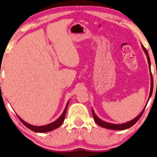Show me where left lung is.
<instances>
[{
  "instance_id": "obj_1",
  "label": "left lung",
  "mask_w": 157,
  "mask_h": 157,
  "mask_svg": "<svg viewBox=\"0 0 157 157\" xmlns=\"http://www.w3.org/2000/svg\"><path fill=\"white\" fill-rule=\"evenodd\" d=\"M141 47H142V49L144 51L145 53H146V55L147 56V62H148V64H149V69L150 71V77H151V86H150V95H149V98H148L147 99V101L146 103V105L145 106V108L143 109V110L141 111V113L139 114V115L135 117V119H133L132 120L126 122V123H124V124H110V123H108V122H106L103 120H101V119H99L98 116L96 115V114L94 112V110L92 108V113H93V118L95 119V121L97 123V124H98L99 126H101L102 128H107V129H110V130H126L128 129V128H130L131 126H132L134 124H135L136 123V121H137L139 118L141 117V116L142 115V114H143L144 111L145 110V108H146V106H147V104L148 101H149L150 98H151V96H152V90H153V78H152V73H151V67H150V57L149 55H148V53H147V51L146 50V48L144 47V45L141 44Z\"/></svg>"
}]
</instances>
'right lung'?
I'll return each instance as SVG.
<instances>
[{"instance_id":"right-lung-1","label":"right lung","mask_w":157,"mask_h":157,"mask_svg":"<svg viewBox=\"0 0 157 157\" xmlns=\"http://www.w3.org/2000/svg\"><path fill=\"white\" fill-rule=\"evenodd\" d=\"M69 103V100L68 101L67 104L66 105V107H65V109L63 111V113H62V115L59 116V117L58 119H56L55 121L52 122V123L47 124V125H44V126H33V125L27 124L26 121L22 120V119L21 117H18V118L20 119V120L21 121L22 123L25 126L29 128V129L33 131V132H49V131L56 129V128H58V127L60 126L63 123Z\"/></svg>"}]
</instances>
